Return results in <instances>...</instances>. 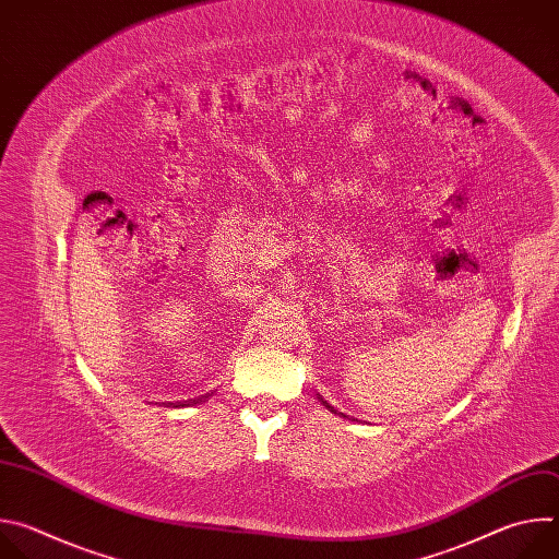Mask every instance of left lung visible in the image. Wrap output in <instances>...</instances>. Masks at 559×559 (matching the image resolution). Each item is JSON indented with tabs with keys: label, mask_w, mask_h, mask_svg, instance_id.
I'll return each instance as SVG.
<instances>
[{
	"label": "left lung",
	"mask_w": 559,
	"mask_h": 559,
	"mask_svg": "<svg viewBox=\"0 0 559 559\" xmlns=\"http://www.w3.org/2000/svg\"><path fill=\"white\" fill-rule=\"evenodd\" d=\"M316 397H318V401H321V403H323V405H325L328 409H332V412H334V407H332V405H330V403L325 401V397H323V395H318V393H316Z\"/></svg>",
	"instance_id": "1"
}]
</instances>
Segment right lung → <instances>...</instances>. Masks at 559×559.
Here are the masks:
<instances>
[{"label": "right lung", "instance_id": "1", "mask_svg": "<svg viewBox=\"0 0 559 559\" xmlns=\"http://www.w3.org/2000/svg\"><path fill=\"white\" fill-rule=\"evenodd\" d=\"M207 395V393H205ZM205 395H201V397H197V401H186V403H179V405H197V403H201V401H205Z\"/></svg>", "mask_w": 559, "mask_h": 559}]
</instances>
